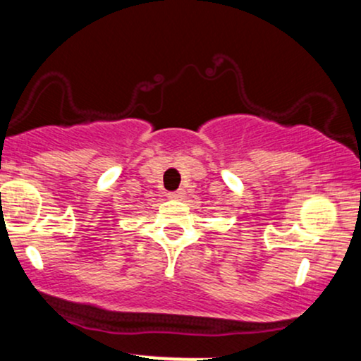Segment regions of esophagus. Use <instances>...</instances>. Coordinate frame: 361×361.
<instances>
[{
    "label": "esophagus",
    "instance_id": "1",
    "mask_svg": "<svg viewBox=\"0 0 361 361\" xmlns=\"http://www.w3.org/2000/svg\"><path fill=\"white\" fill-rule=\"evenodd\" d=\"M183 190H176V192H169L168 197L169 198H175V200H178V198H183Z\"/></svg>",
    "mask_w": 361,
    "mask_h": 361
}]
</instances>
